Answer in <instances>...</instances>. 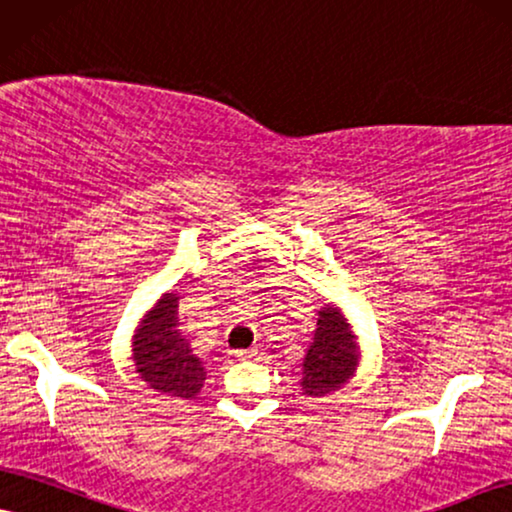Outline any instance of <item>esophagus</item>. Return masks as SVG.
Masks as SVG:
<instances>
[{"instance_id": "obj_1", "label": "esophagus", "mask_w": 512, "mask_h": 512, "mask_svg": "<svg viewBox=\"0 0 512 512\" xmlns=\"http://www.w3.org/2000/svg\"><path fill=\"white\" fill-rule=\"evenodd\" d=\"M238 359H257L260 357V349L257 347H250V349H241V352H236Z\"/></svg>"}]
</instances>
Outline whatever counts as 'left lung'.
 Instances as JSON below:
<instances>
[{
  "label": "left lung",
  "mask_w": 512,
  "mask_h": 512,
  "mask_svg": "<svg viewBox=\"0 0 512 512\" xmlns=\"http://www.w3.org/2000/svg\"><path fill=\"white\" fill-rule=\"evenodd\" d=\"M361 359L364 352L354 326L338 304L326 302L319 309L316 331L302 361V394L323 399L342 390L357 375Z\"/></svg>",
  "instance_id": "8db88e82"
}]
</instances>
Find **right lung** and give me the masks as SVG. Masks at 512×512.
<instances>
[{"label": "right lung", "mask_w": 512, "mask_h": 512, "mask_svg": "<svg viewBox=\"0 0 512 512\" xmlns=\"http://www.w3.org/2000/svg\"><path fill=\"white\" fill-rule=\"evenodd\" d=\"M132 364L151 390L172 399H193L205 385V368L181 331L179 295L167 290L141 316L132 335Z\"/></svg>", "instance_id": "add662e5"}]
</instances>
